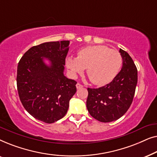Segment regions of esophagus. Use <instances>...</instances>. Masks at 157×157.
<instances>
[{
    "label": "esophagus",
    "mask_w": 157,
    "mask_h": 157,
    "mask_svg": "<svg viewBox=\"0 0 157 157\" xmlns=\"http://www.w3.org/2000/svg\"><path fill=\"white\" fill-rule=\"evenodd\" d=\"M76 86L77 89H81V88H82V87L83 86V85H81V83H76Z\"/></svg>",
    "instance_id": "34e87169"
}]
</instances>
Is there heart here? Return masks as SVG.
Returning a JSON list of instances; mask_svg holds the SVG:
<instances>
[{"instance_id": "1", "label": "heart", "mask_w": 157, "mask_h": 157, "mask_svg": "<svg viewBox=\"0 0 157 157\" xmlns=\"http://www.w3.org/2000/svg\"><path fill=\"white\" fill-rule=\"evenodd\" d=\"M122 58L117 51L106 46H86L77 53V58L68 56L66 65L72 76L81 74L86 68L91 82L102 86L111 82L119 73Z\"/></svg>"}]
</instances>
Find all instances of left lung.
Masks as SVG:
<instances>
[{
    "instance_id": "1",
    "label": "left lung",
    "mask_w": 157,
    "mask_h": 157,
    "mask_svg": "<svg viewBox=\"0 0 157 157\" xmlns=\"http://www.w3.org/2000/svg\"><path fill=\"white\" fill-rule=\"evenodd\" d=\"M123 65L111 83L98 89L88 88L86 107L90 115L101 122L121 118L132 104L137 84V68L128 53L120 48Z\"/></svg>"
}]
</instances>
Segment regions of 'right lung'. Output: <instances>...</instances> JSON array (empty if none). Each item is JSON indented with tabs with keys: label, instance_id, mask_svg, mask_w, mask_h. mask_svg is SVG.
Masks as SVG:
<instances>
[{
	"label": "right lung",
	"instance_id": "obj_1",
	"mask_svg": "<svg viewBox=\"0 0 157 157\" xmlns=\"http://www.w3.org/2000/svg\"><path fill=\"white\" fill-rule=\"evenodd\" d=\"M68 49L69 40L44 43L29 49L18 63L16 81L21 101L32 117L45 123L62 119L76 92V81L63 74Z\"/></svg>",
	"mask_w": 157,
	"mask_h": 157
}]
</instances>
